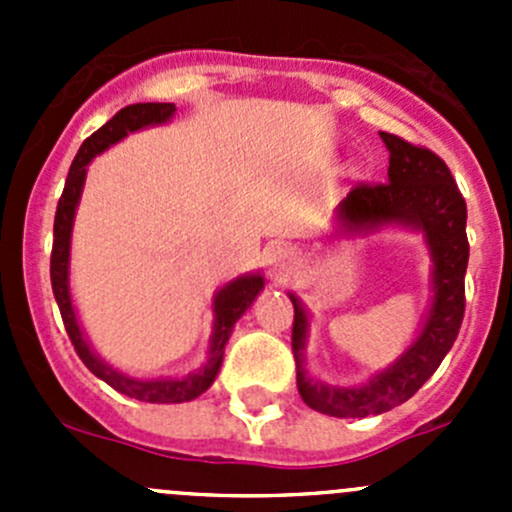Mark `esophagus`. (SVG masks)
<instances>
[{
  "instance_id": "34e87169",
  "label": "esophagus",
  "mask_w": 512,
  "mask_h": 512,
  "mask_svg": "<svg viewBox=\"0 0 512 512\" xmlns=\"http://www.w3.org/2000/svg\"><path fill=\"white\" fill-rule=\"evenodd\" d=\"M267 265H270V275L275 277V280H287V277H292L294 272H297V267H299V257H297V252L292 250V247H287V245H280V247H275V250L270 252V262H267Z\"/></svg>"
}]
</instances>
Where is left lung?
Returning a JSON list of instances; mask_svg holds the SVG:
<instances>
[{"label": "left lung", "mask_w": 512, "mask_h": 512, "mask_svg": "<svg viewBox=\"0 0 512 512\" xmlns=\"http://www.w3.org/2000/svg\"><path fill=\"white\" fill-rule=\"evenodd\" d=\"M389 151V183L356 185L334 215L337 235H369L381 227L421 232L431 255V307L416 339L394 364L376 371L366 384L334 386L307 371L309 312L294 292L292 352L297 389L304 404L319 414L364 418L401 406L426 384L451 352L466 309V200L451 170L436 153L406 143L394 133H379Z\"/></svg>", "instance_id": "1"}]
</instances>
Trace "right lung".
<instances>
[{"label": "right lung", "instance_id": "obj_1", "mask_svg": "<svg viewBox=\"0 0 512 512\" xmlns=\"http://www.w3.org/2000/svg\"><path fill=\"white\" fill-rule=\"evenodd\" d=\"M175 113V103H133V106L121 108L106 126H101L91 138H86L84 146L76 153L74 163L69 168V178H66L64 193H61L59 205H56L54 218V250H51V289H54L56 304H59L61 319H64L66 334H69L71 344H74L76 354L81 356L89 371L121 391L123 396L131 399L146 401V404H183V401L198 399L200 394L213 386L215 376H218L220 366H223L225 344L230 339L232 327L237 319L252 307L257 294L265 287V277L260 272H247V275L235 277L220 287L213 297V334H210L208 359L198 371H190L188 376H160V379H136L123 371L113 369L108 361L94 352L89 344V337L84 334L79 324V314H76L74 299H71L69 285V265H71V230H74L76 208H79L81 193H84L86 170L89 163L103 151L116 146L118 141L128 136V133L143 131L148 126H160L168 123Z\"/></svg>", "mask_w": 512, "mask_h": 512}]
</instances>
